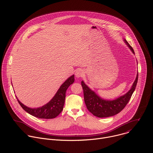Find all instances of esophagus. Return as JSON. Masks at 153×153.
<instances>
[{"label":"esophagus","instance_id":"esophagus-1","mask_svg":"<svg viewBox=\"0 0 153 153\" xmlns=\"http://www.w3.org/2000/svg\"><path fill=\"white\" fill-rule=\"evenodd\" d=\"M83 74V72L82 70H77L75 73V76L77 78L81 77Z\"/></svg>","mask_w":153,"mask_h":153}]
</instances>
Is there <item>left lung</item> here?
Returning <instances> with one entry per match:
<instances>
[{"instance_id":"obj_1","label":"left lung","mask_w":153,"mask_h":153,"mask_svg":"<svg viewBox=\"0 0 153 153\" xmlns=\"http://www.w3.org/2000/svg\"><path fill=\"white\" fill-rule=\"evenodd\" d=\"M125 42L130 50L134 54V50L131 46L126 40H125ZM137 80L138 73L131 90L125 95L114 100H106L101 99L82 81L81 85L83 90L84 100L87 109L94 116L100 118L111 117L119 113L125 107L131 97L136 89Z\"/></svg>"}]
</instances>
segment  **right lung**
<instances>
[{"label": "right lung", "instance_id": "1", "mask_svg": "<svg viewBox=\"0 0 153 153\" xmlns=\"http://www.w3.org/2000/svg\"><path fill=\"white\" fill-rule=\"evenodd\" d=\"M74 82V75L69 77L60 87L54 97L46 105L37 108H30L22 103L17 98L20 105L30 114L40 119H53L63 110L65 103V93L68 87Z\"/></svg>", "mask_w": 153, "mask_h": 153}]
</instances>
